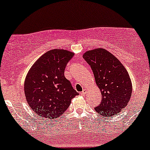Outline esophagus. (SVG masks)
I'll use <instances>...</instances> for the list:
<instances>
[{
	"instance_id": "esophagus-1",
	"label": "esophagus",
	"mask_w": 150,
	"mask_h": 150,
	"mask_svg": "<svg viewBox=\"0 0 150 150\" xmlns=\"http://www.w3.org/2000/svg\"><path fill=\"white\" fill-rule=\"evenodd\" d=\"M85 93H86V90L85 89H84L82 91H81V92H80V94L83 95V96L85 95Z\"/></svg>"
}]
</instances>
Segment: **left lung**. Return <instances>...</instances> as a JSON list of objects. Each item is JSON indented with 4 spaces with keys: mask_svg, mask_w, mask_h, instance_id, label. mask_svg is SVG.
<instances>
[{
    "mask_svg": "<svg viewBox=\"0 0 150 150\" xmlns=\"http://www.w3.org/2000/svg\"><path fill=\"white\" fill-rule=\"evenodd\" d=\"M83 58L91 66L101 92V103L95 110L102 116L112 117L131 98L132 84L129 73L120 61L104 49L86 52Z\"/></svg>",
    "mask_w": 150,
    "mask_h": 150,
    "instance_id": "obj_1",
    "label": "left lung"
}]
</instances>
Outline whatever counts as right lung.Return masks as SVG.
<instances>
[{"mask_svg": "<svg viewBox=\"0 0 150 150\" xmlns=\"http://www.w3.org/2000/svg\"><path fill=\"white\" fill-rule=\"evenodd\" d=\"M73 55L67 50H50L38 59L27 74L26 100L30 109L43 118L54 119L64 114L72 98L79 94L64 75Z\"/></svg>", "mask_w": 150, "mask_h": 150, "instance_id": "add662e5", "label": "right lung"}]
</instances>
